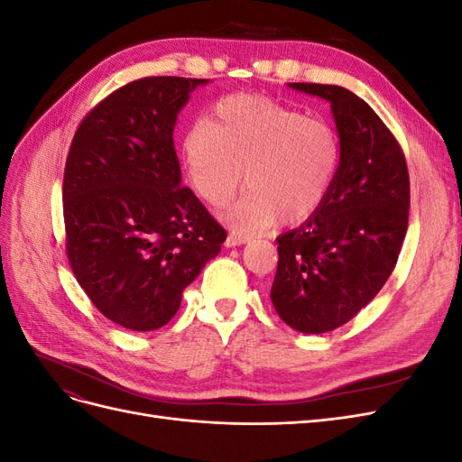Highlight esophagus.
Here are the masks:
<instances>
[{"label": "esophagus", "instance_id": "34e87169", "mask_svg": "<svg viewBox=\"0 0 462 462\" xmlns=\"http://www.w3.org/2000/svg\"><path fill=\"white\" fill-rule=\"evenodd\" d=\"M246 241H248V236L231 231V233L227 235V239H226V246H229V248H231V246H241V245H245Z\"/></svg>", "mask_w": 462, "mask_h": 462}]
</instances>
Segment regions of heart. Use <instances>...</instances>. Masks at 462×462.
I'll list each match as a JSON object with an SVG mask.
<instances>
[{"label": "heart", "mask_w": 462, "mask_h": 462, "mask_svg": "<svg viewBox=\"0 0 462 462\" xmlns=\"http://www.w3.org/2000/svg\"><path fill=\"white\" fill-rule=\"evenodd\" d=\"M192 189L209 206L248 190L223 219L239 235L268 229L282 216L299 223L324 204L341 162L339 136L326 119L253 94L226 96L209 119L194 121L183 136Z\"/></svg>", "instance_id": "obj_1"}]
</instances>
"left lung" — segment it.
I'll use <instances>...</instances> for the list:
<instances>
[{"label": "left lung", "mask_w": 462, "mask_h": 462, "mask_svg": "<svg viewBox=\"0 0 462 462\" xmlns=\"http://www.w3.org/2000/svg\"><path fill=\"white\" fill-rule=\"evenodd\" d=\"M289 87L331 104L341 162L318 212L277 239L270 297L292 329L326 333L353 319L395 270L411 180L397 138L362 97L335 85Z\"/></svg>", "instance_id": "obj_1"}]
</instances>
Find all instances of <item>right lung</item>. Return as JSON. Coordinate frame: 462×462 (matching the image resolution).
<instances>
[{"mask_svg":"<svg viewBox=\"0 0 462 462\" xmlns=\"http://www.w3.org/2000/svg\"><path fill=\"white\" fill-rule=\"evenodd\" d=\"M206 79L146 77L80 121L63 173L65 250L87 297L133 331L165 326L227 231L189 187L177 114Z\"/></svg>","mask_w":462,"mask_h":462,"instance_id":"1","label":"right lung"}]
</instances>
